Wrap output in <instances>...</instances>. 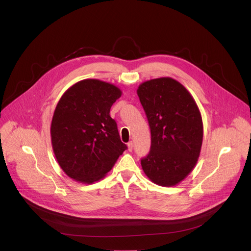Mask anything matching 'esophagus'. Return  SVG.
Masks as SVG:
<instances>
[{
    "label": "esophagus",
    "mask_w": 251,
    "mask_h": 251,
    "mask_svg": "<svg viewBox=\"0 0 251 251\" xmlns=\"http://www.w3.org/2000/svg\"><path fill=\"white\" fill-rule=\"evenodd\" d=\"M127 147H128V150L130 151V152H132V150H133V147H134V144H133V142L132 141H130L128 144H127Z\"/></svg>",
    "instance_id": "obj_1"
}]
</instances>
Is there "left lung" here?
<instances>
[{"instance_id":"8db88e82","label":"left lung","mask_w":251,"mask_h":251,"mask_svg":"<svg viewBox=\"0 0 251 251\" xmlns=\"http://www.w3.org/2000/svg\"><path fill=\"white\" fill-rule=\"evenodd\" d=\"M151 129V151L141 160L149 180L163 187L180 184L199 160L203 136L199 107L188 89L172 77L143 82L137 89Z\"/></svg>"}]
</instances>
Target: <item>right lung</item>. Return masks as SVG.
Segmentation results:
<instances>
[{
    "instance_id": "1",
    "label": "right lung",
    "mask_w": 251,
    "mask_h": 251,
    "mask_svg": "<svg viewBox=\"0 0 251 251\" xmlns=\"http://www.w3.org/2000/svg\"><path fill=\"white\" fill-rule=\"evenodd\" d=\"M122 91L99 79H83L60 97L50 125L51 146L62 171L75 181L93 184L103 178L127 149L110 117Z\"/></svg>"
}]
</instances>
